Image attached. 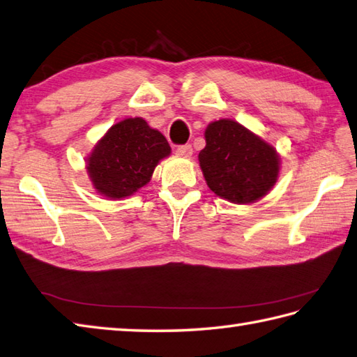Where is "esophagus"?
Returning a JSON list of instances; mask_svg holds the SVG:
<instances>
[{"label":"esophagus","instance_id":"34e87169","mask_svg":"<svg viewBox=\"0 0 357 357\" xmlns=\"http://www.w3.org/2000/svg\"><path fill=\"white\" fill-rule=\"evenodd\" d=\"M176 154L180 155V158L190 159V158H192V154H194L192 146H190V145H181V146H178V149L176 150Z\"/></svg>","mask_w":357,"mask_h":357}]
</instances>
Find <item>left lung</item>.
I'll return each mask as SVG.
<instances>
[{"label":"left lung","instance_id":"8db88e82","mask_svg":"<svg viewBox=\"0 0 357 357\" xmlns=\"http://www.w3.org/2000/svg\"><path fill=\"white\" fill-rule=\"evenodd\" d=\"M198 154L208 189L233 204H253L268 195L280 176L275 146L238 121H212Z\"/></svg>","mask_w":357,"mask_h":357}]
</instances>
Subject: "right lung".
Returning a JSON list of instances; mask_svg holds the SVG:
<instances>
[{
  "label": "right lung",
  "instance_id": "1",
  "mask_svg": "<svg viewBox=\"0 0 357 357\" xmlns=\"http://www.w3.org/2000/svg\"><path fill=\"white\" fill-rule=\"evenodd\" d=\"M169 154L167 137L136 116L113 124L84 162L97 194L123 199L149 183L158 163Z\"/></svg>",
  "mask_w": 357,
  "mask_h": 357
}]
</instances>
